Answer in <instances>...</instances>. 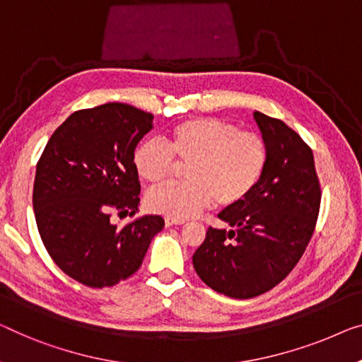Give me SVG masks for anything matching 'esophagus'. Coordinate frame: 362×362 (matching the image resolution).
I'll list each match as a JSON object with an SVG mask.
<instances>
[{"label": "esophagus", "instance_id": "esophagus-1", "mask_svg": "<svg viewBox=\"0 0 362 362\" xmlns=\"http://www.w3.org/2000/svg\"><path fill=\"white\" fill-rule=\"evenodd\" d=\"M185 221L183 219H174V218H165V226L169 228V226H175V224H183Z\"/></svg>", "mask_w": 362, "mask_h": 362}]
</instances>
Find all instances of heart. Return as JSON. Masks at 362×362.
<instances>
[{
  "mask_svg": "<svg viewBox=\"0 0 362 362\" xmlns=\"http://www.w3.org/2000/svg\"><path fill=\"white\" fill-rule=\"evenodd\" d=\"M267 143L252 129L216 118H190L170 129L165 144L144 141L134 149L138 175L159 185L174 175L177 163L187 164V182L151 190L146 204L153 213L187 219L213 202L233 206L252 193L267 167Z\"/></svg>",
  "mask_w": 362,
  "mask_h": 362,
  "instance_id": "heart-1",
  "label": "heart"
}]
</instances>
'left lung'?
<instances>
[{"label":"left lung","instance_id":"1","mask_svg":"<svg viewBox=\"0 0 362 362\" xmlns=\"http://www.w3.org/2000/svg\"><path fill=\"white\" fill-rule=\"evenodd\" d=\"M253 117L267 143L265 172L249 197L218 214L233 229L209 226L193 253L202 281L234 299L257 298L293 272L314 234L322 199L309 144L278 118Z\"/></svg>","mask_w":362,"mask_h":362}]
</instances>
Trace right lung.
I'll list each match as a JSON object with an SVG mask.
<instances>
[{"label":"right lung","instance_id":"right-lung-1","mask_svg":"<svg viewBox=\"0 0 362 362\" xmlns=\"http://www.w3.org/2000/svg\"><path fill=\"white\" fill-rule=\"evenodd\" d=\"M153 118L120 102L78 110L55 129L37 163L32 204L43 245L63 273L89 288L136 273L164 228L160 216L123 228L110 219L138 211L133 154Z\"/></svg>","mask_w":362,"mask_h":362}]
</instances>
